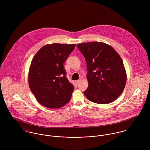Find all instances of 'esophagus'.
<instances>
[{
  "label": "esophagus",
  "mask_w": 150,
  "mask_h": 150,
  "mask_svg": "<svg viewBox=\"0 0 150 150\" xmlns=\"http://www.w3.org/2000/svg\"><path fill=\"white\" fill-rule=\"evenodd\" d=\"M79 83H80V80H76V81H75V83H76V84H79Z\"/></svg>",
  "instance_id": "1"
}]
</instances>
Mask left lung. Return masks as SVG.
I'll return each instance as SVG.
<instances>
[{
	"label": "left lung",
	"instance_id": "obj_1",
	"mask_svg": "<svg viewBox=\"0 0 150 150\" xmlns=\"http://www.w3.org/2000/svg\"><path fill=\"white\" fill-rule=\"evenodd\" d=\"M84 55L88 70L86 98L98 104L115 100L123 92L127 72L118 52L110 45L98 42L78 44Z\"/></svg>",
	"mask_w": 150,
	"mask_h": 150
}]
</instances>
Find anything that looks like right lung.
<instances>
[{
  "instance_id": "add662e5",
  "label": "right lung",
  "mask_w": 150,
  "mask_h": 150,
  "mask_svg": "<svg viewBox=\"0 0 150 150\" xmlns=\"http://www.w3.org/2000/svg\"><path fill=\"white\" fill-rule=\"evenodd\" d=\"M75 47L74 44H48L33 58L28 73L29 86L43 106L58 108L70 100L74 86L66 76L64 63Z\"/></svg>"
}]
</instances>
